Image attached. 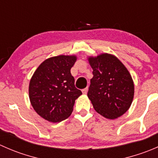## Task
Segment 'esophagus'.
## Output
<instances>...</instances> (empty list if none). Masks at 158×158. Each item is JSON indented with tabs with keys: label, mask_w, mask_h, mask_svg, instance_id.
Returning <instances> with one entry per match:
<instances>
[{
	"label": "esophagus",
	"mask_w": 158,
	"mask_h": 158,
	"mask_svg": "<svg viewBox=\"0 0 158 158\" xmlns=\"http://www.w3.org/2000/svg\"><path fill=\"white\" fill-rule=\"evenodd\" d=\"M82 93L84 94V95H85V94L87 93V92H88V87H86V88L82 89Z\"/></svg>",
	"instance_id": "obj_1"
}]
</instances>
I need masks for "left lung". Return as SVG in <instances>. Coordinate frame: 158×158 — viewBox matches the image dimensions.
Returning <instances> with one entry per match:
<instances>
[{
  "mask_svg": "<svg viewBox=\"0 0 158 158\" xmlns=\"http://www.w3.org/2000/svg\"><path fill=\"white\" fill-rule=\"evenodd\" d=\"M93 69L88 97L95 111L109 119L125 114L134 98V82L130 73L114 56L103 53L89 57Z\"/></svg>",
  "mask_w": 158,
  "mask_h": 158,
  "instance_id": "8db88e82",
  "label": "left lung"
}]
</instances>
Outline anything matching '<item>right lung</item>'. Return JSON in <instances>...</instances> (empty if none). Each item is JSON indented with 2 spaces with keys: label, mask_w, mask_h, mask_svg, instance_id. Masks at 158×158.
<instances>
[{
  "label": "right lung",
  "mask_w": 158,
  "mask_h": 158,
  "mask_svg": "<svg viewBox=\"0 0 158 158\" xmlns=\"http://www.w3.org/2000/svg\"><path fill=\"white\" fill-rule=\"evenodd\" d=\"M75 56H58L43 62L30 82L29 97L36 112L46 120L60 122L71 114L82 92L75 86L70 69Z\"/></svg>",
  "instance_id": "right-lung-1"
}]
</instances>
